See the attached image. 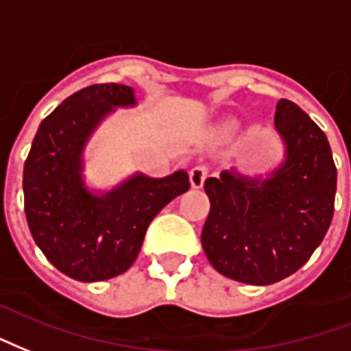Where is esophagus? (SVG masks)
Returning <instances> with one entry per match:
<instances>
[{"label": "esophagus", "mask_w": 351, "mask_h": 351, "mask_svg": "<svg viewBox=\"0 0 351 351\" xmlns=\"http://www.w3.org/2000/svg\"><path fill=\"white\" fill-rule=\"evenodd\" d=\"M207 173H209V168L204 165L200 166H194L193 170H191V185H193V189H202V185H204V181H206Z\"/></svg>", "instance_id": "obj_1"}]
</instances>
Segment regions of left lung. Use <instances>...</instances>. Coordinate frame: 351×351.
I'll return each mask as SVG.
<instances>
[{
	"label": "left lung",
	"instance_id": "obj_1",
	"mask_svg": "<svg viewBox=\"0 0 351 351\" xmlns=\"http://www.w3.org/2000/svg\"><path fill=\"white\" fill-rule=\"evenodd\" d=\"M275 130L284 160L265 178L232 168L204 183L211 209L202 230L207 260L237 282L265 286L290 277L324 241L335 211L331 147L295 102L280 99Z\"/></svg>",
	"mask_w": 351,
	"mask_h": 351
}]
</instances>
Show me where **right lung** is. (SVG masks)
<instances>
[{"label":"right lung","mask_w":351,"mask_h":351,"mask_svg":"<svg viewBox=\"0 0 351 351\" xmlns=\"http://www.w3.org/2000/svg\"><path fill=\"white\" fill-rule=\"evenodd\" d=\"M136 106L134 89L95 84L43 119L24 165V209L37 247L56 269L80 282L117 277L136 260L155 215L189 191V173H134L108 193L84 181V147L116 108Z\"/></svg>","instance_id":"1"}]
</instances>
